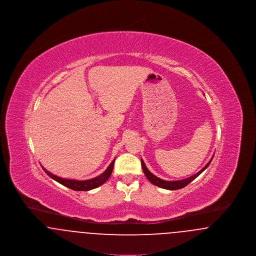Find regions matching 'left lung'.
Here are the masks:
<instances>
[{
	"mask_svg": "<svg viewBox=\"0 0 256 256\" xmlns=\"http://www.w3.org/2000/svg\"><path fill=\"white\" fill-rule=\"evenodd\" d=\"M212 159H213V158L210 159V161L207 163L206 165L202 170H200L198 172H196L194 176H190V178H185V180H174V182L163 180L159 178L158 176H156L154 174H152L150 170H148V168H146V165H145V163H144V161H143V159H141V165H142V169H143V172H144L146 178H148L150 182L152 183V184L158 186L160 188L167 189V190H178V189H182L183 187H185L186 185H188L189 183L192 182L195 180L196 178H198L204 170L206 169L207 167L209 166V164L211 163Z\"/></svg>",
	"mask_w": 256,
	"mask_h": 256,
	"instance_id": "1",
	"label": "left lung"
}]
</instances>
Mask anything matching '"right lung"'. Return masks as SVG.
I'll return each mask as SVG.
<instances>
[{
  "label": "right lung",
  "mask_w": 256,
  "mask_h": 256,
  "mask_svg": "<svg viewBox=\"0 0 256 256\" xmlns=\"http://www.w3.org/2000/svg\"><path fill=\"white\" fill-rule=\"evenodd\" d=\"M114 161H115V159L110 163L108 169L104 170L102 174L98 176L92 180H74L62 178L52 174V172H50L49 170H46L43 166H42V168H43L44 172L49 176L50 178H52L56 182L60 183L62 185L66 186V187H68L72 190H74V191H89V190L95 189L98 186H100L102 184H104L110 178V174H112V170H113Z\"/></svg>",
  "instance_id": "obj_1"
}]
</instances>
